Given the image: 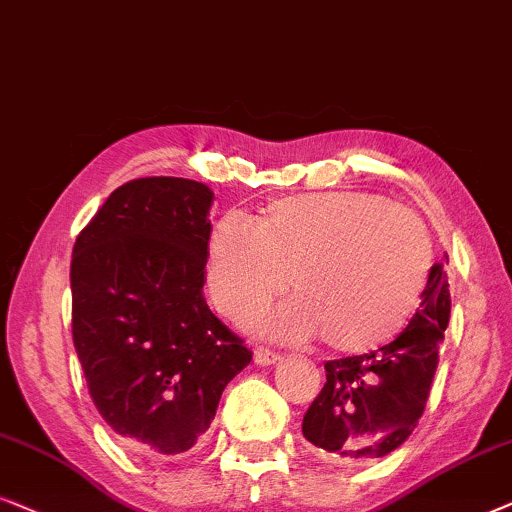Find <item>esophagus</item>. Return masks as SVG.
Masks as SVG:
<instances>
[{"instance_id": "34e87169", "label": "esophagus", "mask_w": 512, "mask_h": 512, "mask_svg": "<svg viewBox=\"0 0 512 512\" xmlns=\"http://www.w3.org/2000/svg\"><path fill=\"white\" fill-rule=\"evenodd\" d=\"M278 362H280L278 352L266 350V348H257L255 350V364H259V366H273V364H278Z\"/></svg>"}]
</instances>
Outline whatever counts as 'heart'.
Wrapping results in <instances>:
<instances>
[{"mask_svg": "<svg viewBox=\"0 0 512 512\" xmlns=\"http://www.w3.org/2000/svg\"><path fill=\"white\" fill-rule=\"evenodd\" d=\"M431 236L406 208L376 194L287 197L259 227L220 220L208 243L206 280L215 306L236 315L289 286L298 299L253 309L248 329L283 341L322 334L338 352L378 348L399 334L427 285Z\"/></svg>", "mask_w": 512, "mask_h": 512, "instance_id": "obj_1", "label": "heart"}]
</instances>
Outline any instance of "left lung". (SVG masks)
<instances>
[{
	"label": "left lung",
	"mask_w": 512,
	"mask_h": 512,
	"mask_svg": "<svg viewBox=\"0 0 512 512\" xmlns=\"http://www.w3.org/2000/svg\"><path fill=\"white\" fill-rule=\"evenodd\" d=\"M445 255L429 269L417 313L392 343L325 364L327 383L306 410L304 438L325 462L369 464L413 434L427 406L450 320Z\"/></svg>",
	"instance_id": "obj_1"
}]
</instances>
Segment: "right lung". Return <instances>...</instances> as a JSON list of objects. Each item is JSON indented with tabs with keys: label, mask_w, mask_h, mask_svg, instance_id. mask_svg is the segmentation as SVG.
<instances>
[{
	"label": "right lung",
	"mask_w": 512,
	"mask_h": 512,
	"mask_svg": "<svg viewBox=\"0 0 512 512\" xmlns=\"http://www.w3.org/2000/svg\"><path fill=\"white\" fill-rule=\"evenodd\" d=\"M211 187L153 176L120 185L71 255V331L90 397L139 455H181L253 359L208 308Z\"/></svg>",
	"instance_id": "add662e5"
}]
</instances>
